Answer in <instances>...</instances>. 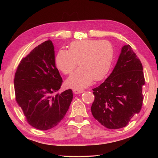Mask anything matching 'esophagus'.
Returning <instances> with one entry per match:
<instances>
[{
	"mask_svg": "<svg viewBox=\"0 0 158 158\" xmlns=\"http://www.w3.org/2000/svg\"><path fill=\"white\" fill-rule=\"evenodd\" d=\"M84 92L82 89H73V92L75 94H82Z\"/></svg>",
	"mask_w": 158,
	"mask_h": 158,
	"instance_id": "1",
	"label": "esophagus"
}]
</instances>
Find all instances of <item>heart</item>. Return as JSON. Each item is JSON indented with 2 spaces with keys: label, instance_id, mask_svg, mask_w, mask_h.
<instances>
[{
  "label": "heart",
  "instance_id": "1",
  "mask_svg": "<svg viewBox=\"0 0 158 158\" xmlns=\"http://www.w3.org/2000/svg\"><path fill=\"white\" fill-rule=\"evenodd\" d=\"M114 47L107 40H83L71 43L69 51L60 49L56 56V64L64 74L75 70L66 80L68 86L84 88L95 81L106 77L111 69Z\"/></svg>",
  "mask_w": 158,
  "mask_h": 158
}]
</instances>
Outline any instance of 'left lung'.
Segmentation results:
<instances>
[{
  "label": "left lung",
  "mask_w": 158,
  "mask_h": 158,
  "mask_svg": "<svg viewBox=\"0 0 158 158\" xmlns=\"http://www.w3.org/2000/svg\"><path fill=\"white\" fill-rule=\"evenodd\" d=\"M144 84L140 59L130 45H124L111 74L92 89L95 99L91 111L94 117L109 129L126 127L140 111Z\"/></svg>",
  "instance_id": "left-lung-1"
}]
</instances>
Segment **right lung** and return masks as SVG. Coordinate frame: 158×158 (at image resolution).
I'll return each mask as SVG.
<instances>
[{
  "mask_svg": "<svg viewBox=\"0 0 158 158\" xmlns=\"http://www.w3.org/2000/svg\"><path fill=\"white\" fill-rule=\"evenodd\" d=\"M55 60L53 44L45 41L22 59L14 76L16 101L27 123L41 131L58 125L73 98L70 89L52 96L63 82Z\"/></svg>",
  "mask_w": 158,
  "mask_h": 158,
  "instance_id": "obj_1",
  "label": "right lung"
}]
</instances>
